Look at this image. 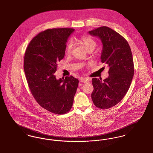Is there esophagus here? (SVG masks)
<instances>
[{
    "instance_id": "34e87169",
    "label": "esophagus",
    "mask_w": 153,
    "mask_h": 153,
    "mask_svg": "<svg viewBox=\"0 0 153 153\" xmlns=\"http://www.w3.org/2000/svg\"><path fill=\"white\" fill-rule=\"evenodd\" d=\"M80 81L83 83H88V82L90 80L88 79H86V78H81L80 79Z\"/></svg>"
}]
</instances>
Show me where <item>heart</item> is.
Instances as JSON below:
<instances>
[{
  "mask_svg": "<svg viewBox=\"0 0 153 153\" xmlns=\"http://www.w3.org/2000/svg\"><path fill=\"white\" fill-rule=\"evenodd\" d=\"M80 40L88 51H93L96 47V42L88 36H82ZM73 45L74 44L72 41H69L68 42L65 49V51L67 54H70L71 53Z\"/></svg>",
  "mask_w": 153,
  "mask_h": 153,
  "instance_id": "1",
  "label": "heart"
}]
</instances>
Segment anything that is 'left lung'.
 <instances>
[{
  "mask_svg": "<svg viewBox=\"0 0 153 153\" xmlns=\"http://www.w3.org/2000/svg\"><path fill=\"white\" fill-rule=\"evenodd\" d=\"M88 33L101 41V62L109 68V76L104 80L92 79L91 99L97 108L108 109L120 102L130 87L134 74L131 50L127 40L108 27H98Z\"/></svg>",
  "mask_w": 153,
  "mask_h": 153,
  "instance_id": "8db88e82",
  "label": "left lung"
}]
</instances>
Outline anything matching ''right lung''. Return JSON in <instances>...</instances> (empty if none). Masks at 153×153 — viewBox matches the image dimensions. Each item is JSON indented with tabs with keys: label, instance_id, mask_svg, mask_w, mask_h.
Segmentation results:
<instances>
[{
	"label": "right lung",
	"instance_id": "1",
	"mask_svg": "<svg viewBox=\"0 0 153 153\" xmlns=\"http://www.w3.org/2000/svg\"><path fill=\"white\" fill-rule=\"evenodd\" d=\"M74 29H47L29 44L24 57V71L33 96L41 107L65 114L73 106L79 80L73 76L57 79V62L65 56L66 42Z\"/></svg>",
	"mask_w": 153,
	"mask_h": 153
}]
</instances>
